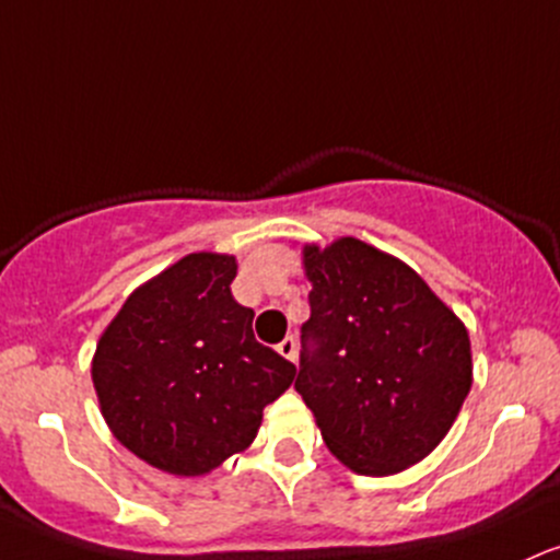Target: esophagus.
<instances>
[{
    "label": "esophagus",
    "mask_w": 560,
    "mask_h": 560,
    "mask_svg": "<svg viewBox=\"0 0 560 560\" xmlns=\"http://www.w3.org/2000/svg\"><path fill=\"white\" fill-rule=\"evenodd\" d=\"M276 350H279L281 355H284L287 361H294L298 359V342H294V337H284V340L276 346Z\"/></svg>",
    "instance_id": "34e87169"
}]
</instances>
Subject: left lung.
<instances>
[{
    "mask_svg": "<svg viewBox=\"0 0 560 560\" xmlns=\"http://www.w3.org/2000/svg\"><path fill=\"white\" fill-rule=\"evenodd\" d=\"M311 318L294 390L359 476H393L444 441L472 385L465 324L415 268L361 238L303 247Z\"/></svg>",
    "mask_w": 560,
    "mask_h": 560,
    "instance_id": "1",
    "label": "left lung"
}]
</instances>
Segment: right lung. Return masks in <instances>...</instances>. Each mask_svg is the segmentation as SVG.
Returning <instances> with one entry per match:
<instances>
[{"label":"right lung","mask_w":560,"mask_h":560,"mask_svg":"<svg viewBox=\"0 0 560 560\" xmlns=\"http://www.w3.org/2000/svg\"><path fill=\"white\" fill-rule=\"evenodd\" d=\"M236 257L190 252L130 292L92 355L101 415L135 457L170 476H207L255 441L294 364L252 335L233 300Z\"/></svg>","instance_id":"add662e5"}]
</instances>
